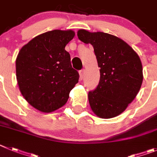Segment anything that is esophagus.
<instances>
[{"instance_id": "34e87169", "label": "esophagus", "mask_w": 157, "mask_h": 157, "mask_svg": "<svg viewBox=\"0 0 157 157\" xmlns=\"http://www.w3.org/2000/svg\"><path fill=\"white\" fill-rule=\"evenodd\" d=\"M79 73H80V80H83V78H84V70H80Z\"/></svg>"}]
</instances>
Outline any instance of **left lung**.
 Listing matches in <instances>:
<instances>
[{
	"mask_svg": "<svg viewBox=\"0 0 157 157\" xmlns=\"http://www.w3.org/2000/svg\"><path fill=\"white\" fill-rule=\"evenodd\" d=\"M77 36L92 45L100 67L99 83L88 92L91 109L105 119L120 115L140 90L143 80L140 59L126 42L113 35L80 29Z\"/></svg>",
	"mask_w": 157,
	"mask_h": 157,
	"instance_id": "left-lung-1",
	"label": "left lung"
}]
</instances>
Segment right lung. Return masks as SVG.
<instances>
[{"mask_svg":"<svg viewBox=\"0 0 157 157\" xmlns=\"http://www.w3.org/2000/svg\"><path fill=\"white\" fill-rule=\"evenodd\" d=\"M74 35L72 30L48 31L24 45L17 56L19 90L41 112H53L64 105L78 82V72L72 67L70 53L65 50Z\"/></svg>","mask_w":157,"mask_h":157,"instance_id":"right-lung-1","label":"right lung"}]
</instances>
